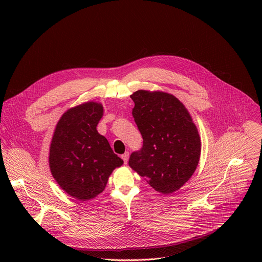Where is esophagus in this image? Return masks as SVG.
I'll list each match as a JSON object with an SVG mask.
<instances>
[{
    "instance_id": "34e87169",
    "label": "esophagus",
    "mask_w": 262,
    "mask_h": 262,
    "mask_svg": "<svg viewBox=\"0 0 262 262\" xmlns=\"http://www.w3.org/2000/svg\"><path fill=\"white\" fill-rule=\"evenodd\" d=\"M122 160L124 161V164H127V161H128V158H129V154L128 152H125L124 155H122Z\"/></svg>"
}]
</instances>
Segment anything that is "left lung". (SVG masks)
I'll use <instances>...</instances> for the list:
<instances>
[{
    "label": "left lung",
    "mask_w": 262,
    "mask_h": 262,
    "mask_svg": "<svg viewBox=\"0 0 262 262\" xmlns=\"http://www.w3.org/2000/svg\"><path fill=\"white\" fill-rule=\"evenodd\" d=\"M133 116L143 138L128 165L157 192L178 191L194 174L201 139L190 112L173 94L138 90L130 95Z\"/></svg>",
    "instance_id": "1"
}]
</instances>
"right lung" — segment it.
<instances>
[{"label":"right lung","mask_w":262,"mask_h":262,"mask_svg":"<svg viewBox=\"0 0 262 262\" xmlns=\"http://www.w3.org/2000/svg\"><path fill=\"white\" fill-rule=\"evenodd\" d=\"M102 103L86 101L68 108L56 124L49 152L51 173L60 188L81 201L94 199L123 161L96 126Z\"/></svg>","instance_id":"obj_1"}]
</instances>
